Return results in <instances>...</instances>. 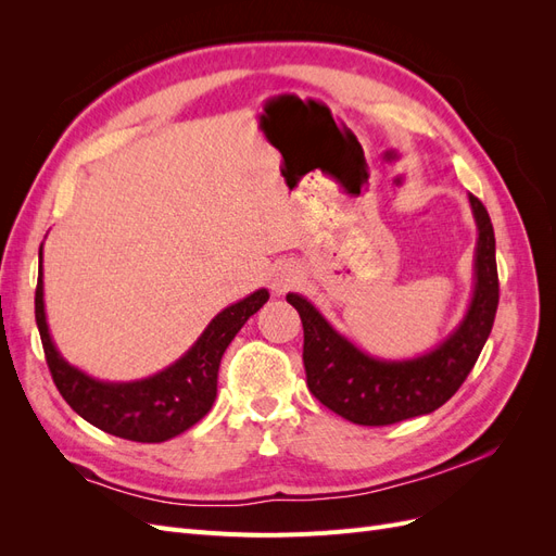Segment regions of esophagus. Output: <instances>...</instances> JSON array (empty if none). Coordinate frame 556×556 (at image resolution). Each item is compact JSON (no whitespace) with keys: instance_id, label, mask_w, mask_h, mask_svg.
Instances as JSON below:
<instances>
[{"instance_id":"34e87169","label":"esophagus","mask_w":556,"mask_h":556,"mask_svg":"<svg viewBox=\"0 0 556 556\" xmlns=\"http://www.w3.org/2000/svg\"><path fill=\"white\" fill-rule=\"evenodd\" d=\"M299 280V271L290 264H282L278 268H274V278H271V288L276 294H282L288 288Z\"/></svg>"}]
</instances>
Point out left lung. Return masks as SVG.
Masks as SVG:
<instances>
[{
	"mask_svg": "<svg viewBox=\"0 0 556 556\" xmlns=\"http://www.w3.org/2000/svg\"><path fill=\"white\" fill-rule=\"evenodd\" d=\"M478 227L473 294L459 325L431 350L410 359H382L357 348L304 294L290 292L304 325V366L313 396L329 410L364 427L394 425L433 413L459 390L494 325L498 306L496 239L490 213L468 194Z\"/></svg>",
	"mask_w": 556,
	"mask_h": 556,
	"instance_id": "obj_1",
	"label": "left lung"
}]
</instances>
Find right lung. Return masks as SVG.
<instances>
[{
	"label": "right lung",
	"instance_id": "add662e5",
	"mask_svg": "<svg viewBox=\"0 0 556 556\" xmlns=\"http://www.w3.org/2000/svg\"><path fill=\"white\" fill-rule=\"evenodd\" d=\"M266 301L268 290L262 288L223 308L182 357L153 376L127 382L99 380L66 362L50 336L43 301V243L39 250L35 313L50 374L64 401L86 422L117 439L164 443L194 427L215 403L217 368L225 350Z\"/></svg>",
	"mask_w": 556,
	"mask_h": 556
}]
</instances>
